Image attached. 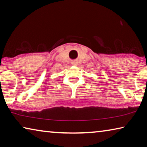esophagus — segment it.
<instances>
[{
  "instance_id": "34e87169",
  "label": "esophagus",
  "mask_w": 147,
  "mask_h": 147,
  "mask_svg": "<svg viewBox=\"0 0 147 147\" xmlns=\"http://www.w3.org/2000/svg\"><path fill=\"white\" fill-rule=\"evenodd\" d=\"M73 65H77V63H76V62H73Z\"/></svg>"
}]
</instances>
